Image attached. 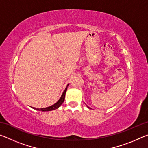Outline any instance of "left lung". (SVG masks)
I'll list each match as a JSON object with an SVG mask.
<instances>
[{"label":"left lung","instance_id":"obj_1","mask_svg":"<svg viewBox=\"0 0 148 148\" xmlns=\"http://www.w3.org/2000/svg\"><path fill=\"white\" fill-rule=\"evenodd\" d=\"M87 107H88V108H89V106H87Z\"/></svg>","mask_w":148,"mask_h":148}]
</instances>
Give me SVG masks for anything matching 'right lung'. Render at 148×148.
<instances>
[{"label":"right lung","instance_id":"obj_1","mask_svg":"<svg viewBox=\"0 0 148 148\" xmlns=\"http://www.w3.org/2000/svg\"><path fill=\"white\" fill-rule=\"evenodd\" d=\"M69 86V84L67 85V86L66 88H65L64 91L62 92V94L61 95V98L59 99V100L57 101L56 104H54L53 105H52L51 106L47 107V108H32L36 110H39V111H42V112H47V111H51V110H54L56 109H57L58 108L61 106V105L62 104V102L64 101V97H65V94H66V91L67 90V87Z\"/></svg>","mask_w":148,"mask_h":148}]
</instances>
